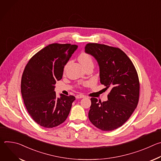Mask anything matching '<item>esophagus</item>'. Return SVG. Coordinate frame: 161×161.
Here are the masks:
<instances>
[{"instance_id": "34e87169", "label": "esophagus", "mask_w": 161, "mask_h": 161, "mask_svg": "<svg viewBox=\"0 0 161 161\" xmlns=\"http://www.w3.org/2000/svg\"><path fill=\"white\" fill-rule=\"evenodd\" d=\"M83 97H85V96L83 95V94H80V95H76V99H81V98H83Z\"/></svg>"}]
</instances>
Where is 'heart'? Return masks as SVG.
<instances>
[{"mask_svg": "<svg viewBox=\"0 0 161 161\" xmlns=\"http://www.w3.org/2000/svg\"><path fill=\"white\" fill-rule=\"evenodd\" d=\"M78 60L85 68L89 65H93L92 57L85 52H82L78 55Z\"/></svg>", "mask_w": 161, "mask_h": 161, "instance_id": "b5f03b06", "label": "heart"}]
</instances>
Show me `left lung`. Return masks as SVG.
Wrapping results in <instances>:
<instances>
[{
	"label": "left lung",
	"mask_w": 161,
	"mask_h": 161,
	"mask_svg": "<svg viewBox=\"0 0 161 161\" xmlns=\"http://www.w3.org/2000/svg\"><path fill=\"white\" fill-rule=\"evenodd\" d=\"M85 49L99 64L101 83L111 89L107 101L90 99L88 119L102 130H114L127 121L138 104V75L130 59L119 48L88 43Z\"/></svg>",
	"instance_id": "1"
}]
</instances>
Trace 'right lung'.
I'll list each match as a JSON object with an SVG mask.
<instances>
[{"label":"right lung","mask_w":161,"mask_h":161,"mask_svg":"<svg viewBox=\"0 0 161 161\" xmlns=\"http://www.w3.org/2000/svg\"><path fill=\"white\" fill-rule=\"evenodd\" d=\"M77 48L71 44H49L36 53L24 69L21 80L22 97L30 116L42 127H57L69 114L75 97L60 94L57 98L54 89Z\"/></svg>","instance_id":"add662e5"}]
</instances>
